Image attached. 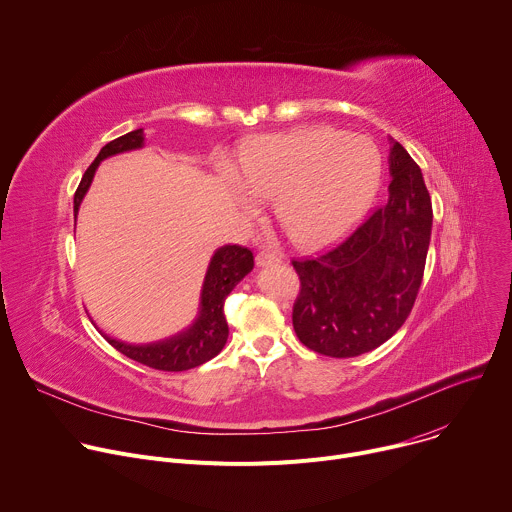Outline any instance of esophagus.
Here are the masks:
<instances>
[{
  "instance_id": "1",
  "label": "esophagus",
  "mask_w": 512,
  "mask_h": 512,
  "mask_svg": "<svg viewBox=\"0 0 512 512\" xmlns=\"http://www.w3.org/2000/svg\"><path fill=\"white\" fill-rule=\"evenodd\" d=\"M255 261H257V265H259V267H265V265L281 263V257H279L277 253H273V251H259V253H257V257H255Z\"/></svg>"
}]
</instances>
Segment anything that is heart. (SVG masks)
Masks as SVG:
<instances>
[{
	"label": "heart",
	"instance_id": "obj_1",
	"mask_svg": "<svg viewBox=\"0 0 512 512\" xmlns=\"http://www.w3.org/2000/svg\"><path fill=\"white\" fill-rule=\"evenodd\" d=\"M243 184L277 198V221L300 247L318 249L342 237L371 206L381 180V154L364 135L328 125L257 139L241 162ZM247 212L257 200L229 176Z\"/></svg>",
	"mask_w": 512,
	"mask_h": 512
}]
</instances>
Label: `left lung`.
<instances>
[{
    "mask_svg": "<svg viewBox=\"0 0 512 512\" xmlns=\"http://www.w3.org/2000/svg\"><path fill=\"white\" fill-rule=\"evenodd\" d=\"M389 202L330 251L291 259L300 294L291 322L304 346L352 358L387 342L417 300L431 237V198L399 141L389 156Z\"/></svg>",
    "mask_w": 512,
    "mask_h": 512,
    "instance_id": "1",
    "label": "left lung"
}]
</instances>
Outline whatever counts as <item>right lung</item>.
Masks as SVG:
<instances>
[{
    "label": "right lung",
    "instance_id": "obj_1",
    "mask_svg": "<svg viewBox=\"0 0 512 512\" xmlns=\"http://www.w3.org/2000/svg\"><path fill=\"white\" fill-rule=\"evenodd\" d=\"M141 143H143V131L135 129L105 145V148L99 152V156L95 158V162L83 174V180L75 192V212L79 210L81 200L89 190L101 160L121 152L137 150L141 148ZM253 265H255V259L251 249L243 245L221 247L214 253L204 277L200 314L186 332L164 342L141 344V346L125 344L105 336L107 342L127 358L141 362L145 367L156 369V371L178 373V371L200 367L202 362L214 358L223 350L229 338V324L225 318V300L235 289V285L253 269Z\"/></svg>",
    "mask_w": 512,
    "mask_h": 512
}]
</instances>
